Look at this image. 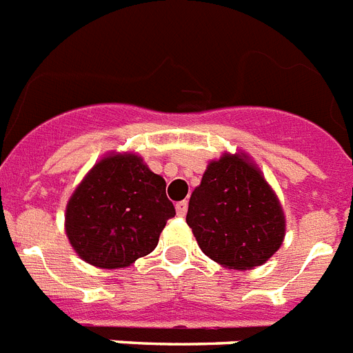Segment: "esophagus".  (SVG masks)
<instances>
[{
	"label": "esophagus",
	"instance_id": "34e87169",
	"mask_svg": "<svg viewBox=\"0 0 353 353\" xmlns=\"http://www.w3.org/2000/svg\"><path fill=\"white\" fill-rule=\"evenodd\" d=\"M185 213H188V200H182L176 204V215L185 216Z\"/></svg>",
	"mask_w": 353,
	"mask_h": 353
}]
</instances>
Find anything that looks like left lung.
Segmentation results:
<instances>
[{"label":"left lung","instance_id":"1","mask_svg":"<svg viewBox=\"0 0 353 353\" xmlns=\"http://www.w3.org/2000/svg\"><path fill=\"white\" fill-rule=\"evenodd\" d=\"M185 222L200 250L231 270L264 264L286 231L277 194L244 153H224L210 162L191 193Z\"/></svg>","mask_w":353,"mask_h":353}]
</instances>
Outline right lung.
<instances>
[{
	"instance_id": "right-lung-1",
	"label": "right lung",
	"mask_w": 353,
	"mask_h": 353,
	"mask_svg": "<svg viewBox=\"0 0 353 353\" xmlns=\"http://www.w3.org/2000/svg\"><path fill=\"white\" fill-rule=\"evenodd\" d=\"M174 205L165 180L138 154H109L69 199L65 231L74 252L103 270L128 268L153 252Z\"/></svg>"
}]
</instances>
